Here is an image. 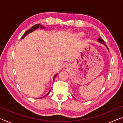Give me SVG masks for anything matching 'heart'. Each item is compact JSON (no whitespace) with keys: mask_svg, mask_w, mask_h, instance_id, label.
<instances>
[{"mask_svg":"<svg viewBox=\"0 0 123 123\" xmlns=\"http://www.w3.org/2000/svg\"><path fill=\"white\" fill-rule=\"evenodd\" d=\"M84 36V33H78L77 34V36L78 37H82Z\"/></svg>","mask_w":123,"mask_h":123,"instance_id":"1","label":"heart"}]
</instances>
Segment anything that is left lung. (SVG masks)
<instances>
[{"label":"left lung","mask_w":123,"mask_h":123,"mask_svg":"<svg viewBox=\"0 0 123 123\" xmlns=\"http://www.w3.org/2000/svg\"><path fill=\"white\" fill-rule=\"evenodd\" d=\"M97 40H98V42H100V43H102V44H104V45H105V46H107L105 44V41H104V40L103 39H102V38H101V37H100V38H98V39H97ZM107 49H108V48H107Z\"/></svg>","instance_id":"1"}]
</instances>
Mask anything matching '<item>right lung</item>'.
<instances>
[{"mask_svg":"<svg viewBox=\"0 0 123 123\" xmlns=\"http://www.w3.org/2000/svg\"><path fill=\"white\" fill-rule=\"evenodd\" d=\"M39 27H40V28H45V27H44V26H42V25H41L40 24H39V23H38V24H36V25H34V26L32 27V28H31V29H30V30H28L27 31H26V32H25L24 34H23V36H22V37H21V39H23V38H24V37H26V36H27V35H28L29 33H30L32 32H33V31H34V30H36V29L38 28ZM57 75V74H56L55 75L54 77V79H55V78L56 76ZM50 91H51V90H50ZM50 91L49 92L47 93V94L45 95L44 96H43V97H40V98H44V97H45L46 96H47V95L49 94V93H50Z\"/></svg>","mask_w":123,"mask_h":123,"instance_id":"add662e5","label":"right lung"}]
</instances>
